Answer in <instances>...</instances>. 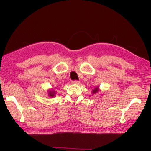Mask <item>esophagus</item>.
I'll use <instances>...</instances> for the list:
<instances>
[{"label": "esophagus", "mask_w": 151, "mask_h": 151, "mask_svg": "<svg viewBox=\"0 0 151 151\" xmlns=\"http://www.w3.org/2000/svg\"><path fill=\"white\" fill-rule=\"evenodd\" d=\"M79 83H80V82L79 81L75 80V81H72V84H79Z\"/></svg>", "instance_id": "obj_1"}]
</instances>
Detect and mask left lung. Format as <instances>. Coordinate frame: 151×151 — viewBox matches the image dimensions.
Segmentation results:
<instances>
[{"mask_svg": "<svg viewBox=\"0 0 151 151\" xmlns=\"http://www.w3.org/2000/svg\"><path fill=\"white\" fill-rule=\"evenodd\" d=\"M99 91V86H98V88H96L94 89H93L92 91V93L93 94H95V93H97Z\"/></svg>", "mask_w": 151, "mask_h": 151, "instance_id": "8db88e82", "label": "left lung"}]
</instances>
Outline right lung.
Returning <instances> with one entry per match:
<instances>
[{
    "label": "right lung",
    "mask_w": 151,
    "mask_h": 151,
    "mask_svg": "<svg viewBox=\"0 0 151 151\" xmlns=\"http://www.w3.org/2000/svg\"><path fill=\"white\" fill-rule=\"evenodd\" d=\"M55 92L54 91L52 90H49L48 91V96L50 97H52L53 98L55 96Z\"/></svg>",
    "instance_id": "1"
}]
</instances>
